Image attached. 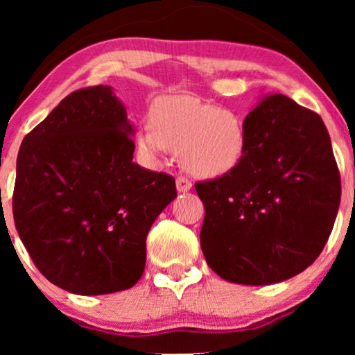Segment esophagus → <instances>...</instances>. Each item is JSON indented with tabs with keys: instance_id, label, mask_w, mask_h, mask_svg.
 <instances>
[{
	"instance_id": "esophagus-1",
	"label": "esophagus",
	"mask_w": 355,
	"mask_h": 355,
	"mask_svg": "<svg viewBox=\"0 0 355 355\" xmlns=\"http://www.w3.org/2000/svg\"><path fill=\"white\" fill-rule=\"evenodd\" d=\"M176 187H178V192H189L192 189V182L189 181L187 178L184 176H178L176 179Z\"/></svg>"
}]
</instances>
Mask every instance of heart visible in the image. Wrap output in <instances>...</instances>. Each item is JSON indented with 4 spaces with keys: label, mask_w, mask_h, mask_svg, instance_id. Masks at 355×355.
<instances>
[{
    "label": "heart",
    "mask_w": 355,
    "mask_h": 355,
    "mask_svg": "<svg viewBox=\"0 0 355 355\" xmlns=\"http://www.w3.org/2000/svg\"><path fill=\"white\" fill-rule=\"evenodd\" d=\"M135 144L152 163L174 150L181 155L186 171L215 179L232 173L242 163L247 132L236 111L187 95L163 96L152 105L150 125L137 130Z\"/></svg>",
    "instance_id": "obj_1"
}]
</instances>
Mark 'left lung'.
Returning <instances> with one entry per match:
<instances>
[{"mask_svg":"<svg viewBox=\"0 0 355 355\" xmlns=\"http://www.w3.org/2000/svg\"><path fill=\"white\" fill-rule=\"evenodd\" d=\"M244 124L239 166L196 184L205 207L200 245L223 279L275 284L322 254L341 202V176L322 118L288 96H263Z\"/></svg>","mask_w":355,"mask_h":355,"instance_id":"8db88e82","label":"left lung"}]
</instances>
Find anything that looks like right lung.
<instances>
[{"instance_id":"obj_1","label":"right lung","mask_w":355,"mask_h":355,"mask_svg":"<svg viewBox=\"0 0 355 355\" xmlns=\"http://www.w3.org/2000/svg\"><path fill=\"white\" fill-rule=\"evenodd\" d=\"M134 129L108 85L72 92L17 155L12 213L40 273L80 295L132 288L153 221L176 181L132 162Z\"/></svg>"}]
</instances>
